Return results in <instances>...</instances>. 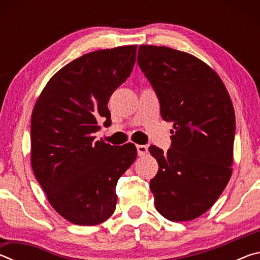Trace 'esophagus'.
<instances>
[{"instance_id": "obj_1", "label": "esophagus", "mask_w": 260, "mask_h": 260, "mask_svg": "<svg viewBox=\"0 0 260 260\" xmlns=\"http://www.w3.org/2000/svg\"><path fill=\"white\" fill-rule=\"evenodd\" d=\"M136 150H138L139 156H144L148 153V147L144 146V144H138L136 146Z\"/></svg>"}]
</instances>
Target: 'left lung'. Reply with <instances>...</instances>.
Returning <instances> with one entry per match:
<instances>
[{"label":"left lung","instance_id":"8db88e82","mask_svg":"<svg viewBox=\"0 0 260 260\" xmlns=\"http://www.w3.org/2000/svg\"><path fill=\"white\" fill-rule=\"evenodd\" d=\"M138 64L161 118L175 129L167 152L149 148L159 165L150 180L155 206L171 221L192 220L215 203L231 179L235 113L230 94L212 69L187 52L140 46Z\"/></svg>","mask_w":260,"mask_h":260}]
</instances>
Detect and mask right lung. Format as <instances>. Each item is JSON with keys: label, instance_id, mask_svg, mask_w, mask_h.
Wrapping results in <instances>:
<instances>
[{"label": "right lung", "instance_id": "add662e5", "mask_svg": "<svg viewBox=\"0 0 260 260\" xmlns=\"http://www.w3.org/2000/svg\"><path fill=\"white\" fill-rule=\"evenodd\" d=\"M136 46L86 54L60 69L34 105L30 161L52 208L70 222L94 226L116 210V186L135 160L133 143L95 141L111 121L109 99L133 71Z\"/></svg>", "mask_w": 260, "mask_h": 260}]
</instances>
